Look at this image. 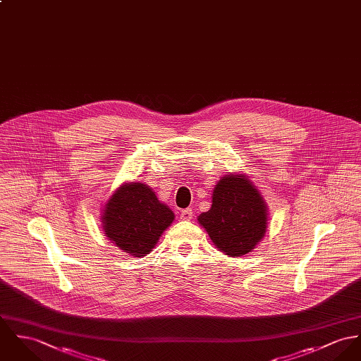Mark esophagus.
Returning a JSON list of instances; mask_svg holds the SVG:
<instances>
[{"label":"esophagus","mask_w":361,"mask_h":361,"mask_svg":"<svg viewBox=\"0 0 361 361\" xmlns=\"http://www.w3.org/2000/svg\"><path fill=\"white\" fill-rule=\"evenodd\" d=\"M193 216V209L192 208H186L180 211V219L182 221H190Z\"/></svg>","instance_id":"obj_1"}]
</instances>
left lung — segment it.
Listing matches in <instances>:
<instances>
[{
	"instance_id": "8db88e82",
	"label": "left lung",
	"mask_w": 361,
	"mask_h": 361,
	"mask_svg": "<svg viewBox=\"0 0 361 361\" xmlns=\"http://www.w3.org/2000/svg\"><path fill=\"white\" fill-rule=\"evenodd\" d=\"M197 219L219 251L243 257L266 233L267 205L245 175L230 173L215 185L211 208Z\"/></svg>"
}]
</instances>
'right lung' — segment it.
Returning a JSON list of instances; mask_svg holds the SVG:
<instances>
[{"instance_id":"right-lung-1","label":"right lung","mask_w":361,"mask_h":361,"mask_svg":"<svg viewBox=\"0 0 361 361\" xmlns=\"http://www.w3.org/2000/svg\"><path fill=\"white\" fill-rule=\"evenodd\" d=\"M175 219L173 212L145 183L121 185L103 208L106 237L124 252L142 258L157 244Z\"/></svg>"}]
</instances>
